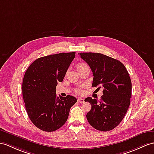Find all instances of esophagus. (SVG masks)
Returning <instances> with one entry per match:
<instances>
[{"instance_id": "34e87169", "label": "esophagus", "mask_w": 154, "mask_h": 154, "mask_svg": "<svg viewBox=\"0 0 154 154\" xmlns=\"http://www.w3.org/2000/svg\"><path fill=\"white\" fill-rule=\"evenodd\" d=\"M78 101L80 103H84V99H82V98H78Z\"/></svg>"}]
</instances>
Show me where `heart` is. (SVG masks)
Returning a JSON list of instances; mask_svg holds the SVG:
<instances>
[{"mask_svg": "<svg viewBox=\"0 0 154 154\" xmlns=\"http://www.w3.org/2000/svg\"><path fill=\"white\" fill-rule=\"evenodd\" d=\"M88 66L87 65L85 64V63H80L79 64H78V65H77V66H76V68H77V70H78L79 69H82V68H83V67H85V66ZM76 93H82V90L81 89H78L77 90H76Z\"/></svg>", "mask_w": 154, "mask_h": 154, "instance_id": "b5f03b06", "label": "heart"}]
</instances>
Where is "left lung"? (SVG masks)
<instances>
[{
  "label": "left lung",
  "mask_w": 154,
  "mask_h": 154,
  "mask_svg": "<svg viewBox=\"0 0 154 154\" xmlns=\"http://www.w3.org/2000/svg\"><path fill=\"white\" fill-rule=\"evenodd\" d=\"M79 55L92 70V87L103 88L100 101L85 99L91 105L86 115L88 121L97 130L110 131L119 124L129 108L132 90L129 74L122 63L107 55L91 52Z\"/></svg>",
  "instance_id": "obj_1"
}]
</instances>
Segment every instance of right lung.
Returning <instances> with one entry per match:
<instances>
[{"instance_id":"add662e5","label":"right lung","mask_w":154,"mask_h":154,"mask_svg":"<svg viewBox=\"0 0 154 154\" xmlns=\"http://www.w3.org/2000/svg\"><path fill=\"white\" fill-rule=\"evenodd\" d=\"M76 52L50 55L36 59L24 75L22 93L31 121L46 132L59 129L66 122L76 97L56 96L57 82H63Z\"/></svg>"}]
</instances>
